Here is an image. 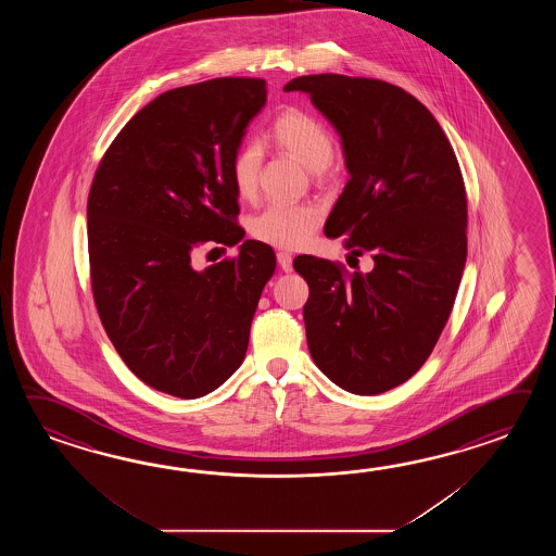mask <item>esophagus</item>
I'll return each mask as SVG.
<instances>
[{
    "label": "esophagus",
    "instance_id": "1",
    "mask_svg": "<svg viewBox=\"0 0 556 556\" xmlns=\"http://www.w3.org/2000/svg\"><path fill=\"white\" fill-rule=\"evenodd\" d=\"M276 258H278V264H280V268H282L283 273H292L294 270V266H292V254H288V252H278L276 254Z\"/></svg>",
    "mask_w": 556,
    "mask_h": 556
}]
</instances>
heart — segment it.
<instances>
[{"instance_id":"1","label":"heart","mask_w":556,"mask_h":556,"mask_svg":"<svg viewBox=\"0 0 556 556\" xmlns=\"http://www.w3.org/2000/svg\"><path fill=\"white\" fill-rule=\"evenodd\" d=\"M274 141L288 153L294 154L312 173H321L333 159V137L318 118L304 111L290 109L274 121ZM262 147L258 142H247L238 149L230 163V178L240 199H252L258 189L261 177ZM319 225L318 208L307 204H282L276 202L250 220V232L256 240L274 249L294 250L304 247Z\"/></svg>"}]
</instances>
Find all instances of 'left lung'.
Instances as JSON below:
<instances>
[{"label": "left lung", "mask_w": 556, "mask_h": 556, "mask_svg": "<svg viewBox=\"0 0 556 556\" xmlns=\"http://www.w3.org/2000/svg\"><path fill=\"white\" fill-rule=\"evenodd\" d=\"M283 91L309 94L342 141L350 180L326 237H348L376 264L343 276L333 262L295 258L309 286L307 350L342 390L383 393L426 364L450 319L467 261L462 168L435 117L402 87L321 73Z\"/></svg>", "instance_id": "8db88e82"}]
</instances>
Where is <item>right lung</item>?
<instances>
[{
    "instance_id": "1",
    "label": "right lung",
    "mask_w": 556,
    "mask_h": 556,
    "mask_svg": "<svg viewBox=\"0 0 556 556\" xmlns=\"http://www.w3.org/2000/svg\"><path fill=\"white\" fill-rule=\"evenodd\" d=\"M266 105V81L223 77L159 94L106 149L87 201L91 283L109 340L137 378L180 400L220 388L244 362L276 270L242 240L232 156ZM201 241L241 242L235 262L191 268Z\"/></svg>"
}]
</instances>
